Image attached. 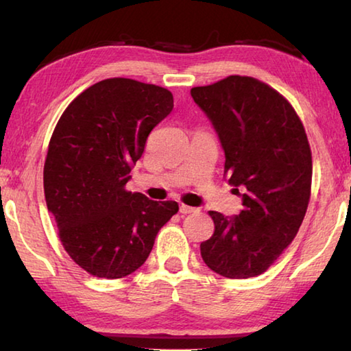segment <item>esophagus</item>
<instances>
[{
  "mask_svg": "<svg viewBox=\"0 0 351 351\" xmlns=\"http://www.w3.org/2000/svg\"><path fill=\"white\" fill-rule=\"evenodd\" d=\"M198 209L197 207H192V206H186V204H181L180 206V212L182 213V215H187V213H193V212H197Z\"/></svg>",
  "mask_w": 351,
  "mask_h": 351,
  "instance_id": "obj_1",
  "label": "esophagus"
}]
</instances>
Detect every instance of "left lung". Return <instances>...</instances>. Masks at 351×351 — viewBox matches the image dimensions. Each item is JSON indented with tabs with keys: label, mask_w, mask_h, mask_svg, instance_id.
I'll use <instances>...</instances> for the list:
<instances>
[{
	"label": "left lung",
	"mask_w": 351,
	"mask_h": 351,
	"mask_svg": "<svg viewBox=\"0 0 351 351\" xmlns=\"http://www.w3.org/2000/svg\"><path fill=\"white\" fill-rule=\"evenodd\" d=\"M190 94L218 134L224 178L243 204L235 217L209 212L215 230L201 257L223 277L260 276L294 240L310 203L305 128L282 94L252 77L229 75Z\"/></svg>",
	"instance_id": "left-lung-1"
}]
</instances>
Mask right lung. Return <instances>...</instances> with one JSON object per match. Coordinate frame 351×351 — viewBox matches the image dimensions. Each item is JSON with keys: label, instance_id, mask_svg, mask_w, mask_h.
Returning <instances> with one entry per match:
<instances>
[{"label": "right lung", "instance_id": "add662e5", "mask_svg": "<svg viewBox=\"0 0 351 351\" xmlns=\"http://www.w3.org/2000/svg\"><path fill=\"white\" fill-rule=\"evenodd\" d=\"M173 110L165 88L106 79L77 96L58 121L43 171L47 210L82 269L121 278L145 263L176 201L125 190L152 130Z\"/></svg>", "mask_w": 351, "mask_h": 351}]
</instances>
